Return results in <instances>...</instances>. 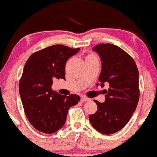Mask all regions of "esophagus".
Listing matches in <instances>:
<instances>
[{
	"label": "esophagus",
	"instance_id": "esophagus-1",
	"mask_svg": "<svg viewBox=\"0 0 157 157\" xmlns=\"http://www.w3.org/2000/svg\"><path fill=\"white\" fill-rule=\"evenodd\" d=\"M90 99L88 98H85V97H82L81 98V101L82 102H86V101H89Z\"/></svg>",
	"mask_w": 157,
	"mask_h": 157
}]
</instances>
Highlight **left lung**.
<instances>
[{
    "label": "left lung",
    "mask_w": 157,
    "mask_h": 157,
    "mask_svg": "<svg viewBox=\"0 0 157 157\" xmlns=\"http://www.w3.org/2000/svg\"><path fill=\"white\" fill-rule=\"evenodd\" d=\"M101 57L102 67L97 86L108 83L105 101L94 102L98 110L90 115L94 128L104 135L119 132L128 122L139 101V72L130 55L112 44H100L92 48Z\"/></svg>",
    "instance_id": "obj_1"
}]
</instances>
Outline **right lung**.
Returning <instances> with one entry per match:
<instances>
[{
  "mask_svg": "<svg viewBox=\"0 0 157 157\" xmlns=\"http://www.w3.org/2000/svg\"><path fill=\"white\" fill-rule=\"evenodd\" d=\"M79 51L53 45L32 54L24 66L19 94L29 121L39 132H57L65 124L69 108L80 101L78 95L59 94L51 88L54 79H65L67 61Z\"/></svg>",
  "mask_w": 157,
  "mask_h": 157,
  "instance_id": "obj_1",
  "label": "right lung"
}]
</instances>
